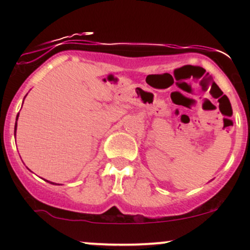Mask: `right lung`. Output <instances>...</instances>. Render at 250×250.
Masks as SVG:
<instances>
[{"instance_id":"add662e5","label":"right lung","mask_w":250,"mask_h":250,"mask_svg":"<svg viewBox=\"0 0 250 250\" xmlns=\"http://www.w3.org/2000/svg\"><path fill=\"white\" fill-rule=\"evenodd\" d=\"M17 117H19V115H17ZM17 117H16V125H15V134H16V127H17ZM48 182H49V181H48ZM49 183H53V182H49ZM54 185V183H53Z\"/></svg>"}]
</instances>
